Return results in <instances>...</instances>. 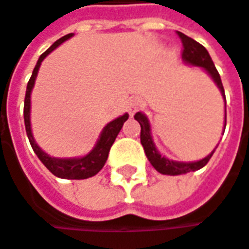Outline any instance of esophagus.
Listing matches in <instances>:
<instances>
[{"label":"esophagus","instance_id":"obj_1","mask_svg":"<svg viewBox=\"0 0 249 249\" xmlns=\"http://www.w3.org/2000/svg\"><path fill=\"white\" fill-rule=\"evenodd\" d=\"M139 107H141V100H139V97H131V98L128 100V103H126V108H128V112H129L131 115H134V114L139 110Z\"/></svg>","mask_w":249,"mask_h":249}]
</instances>
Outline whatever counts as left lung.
Returning a JSON list of instances; mask_svg holds the SVG:
<instances>
[{"label":"left lung","instance_id":"8db88e82","mask_svg":"<svg viewBox=\"0 0 249 249\" xmlns=\"http://www.w3.org/2000/svg\"><path fill=\"white\" fill-rule=\"evenodd\" d=\"M178 36L180 37L182 40V57L183 60L186 63H190V65H195V66L203 67L210 76H212L214 81L217 83L218 89L221 90V94L224 95L226 98V94H224V87H223V83H221V79H220V74L217 71V69L213 63L212 57L209 54V52L206 51V48L203 45H200L198 42H196L195 39L189 37L187 35H184L182 32H176ZM134 118L137 120L141 125V143L143 146V151H145V155L146 158L149 159L151 165L154 166L159 173L162 175H182V173H187V172H195V170H198L203 166L207 165V162L210 160V158L214 154L213 151L212 154L209 156H206L204 159L198 160V162H189V163H183V162H173V160H169L166 158H163L162 155L159 154L155 148L154 142H152V137H151V126H149V123H148V118L142 114V112H137L134 115ZM227 118V117H226Z\"/></svg>","mask_w":249,"mask_h":249}]
</instances>
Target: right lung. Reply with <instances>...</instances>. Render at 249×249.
<instances>
[{
    "mask_svg": "<svg viewBox=\"0 0 249 249\" xmlns=\"http://www.w3.org/2000/svg\"><path fill=\"white\" fill-rule=\"evenodd\" d=\"M71 36V34H69L66 36L57 39L51 48L46 52H43L37 60L36 66L32 71V76L28 81V86H26V94H25V104H23V120H25V129H26V135L29 138V142L32 145V149L34 152L37 155V158L40 159V162L46 166V168L51 170L52 173L57 178H62V179H87V178H91L97 175L107 160L108 154H110L111 146L114 143V141L117 138L118 132L121 131L124 123L128 120V114H124L123 117L111 121L110 124H107V126L103 129V134L98 139L95 148L90 152L89 155L79 158V159H56V158H51L48 154H45L39 146L36 145V142L34 141L32 137V132H31V121H29V110H31V91H32V87L35 84V79H36L37 70L39 66L42 63V60L51 53L53 49H56L62 42L67 40L69 37Z\"/></svg>",
    "mask_w": 249,
    "mask_h": 249,
    "instance_id": "right-lung-1",
    "label": "right lung"
}]
</instances>
